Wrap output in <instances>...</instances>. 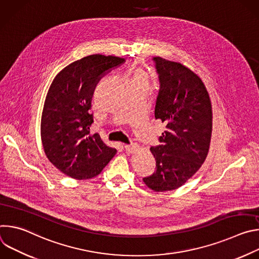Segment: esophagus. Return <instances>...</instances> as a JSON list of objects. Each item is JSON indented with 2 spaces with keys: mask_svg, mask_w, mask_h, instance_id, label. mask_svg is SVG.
<instances>
[{
  "mask_svg": "<svg viewBox=\"0 0 259 259\" xmlns=\"http://www.w3.org/2000/svg\"><path fill=\"white\" fill-rule=\"evenodd\" d=\"M124 149L127 153H134L137 149H138V145L136 143H132V144H125L124 145Z\"/></svg>",
  "mask_w": 259,
  "mask_h": 259,
  "instance_id": "1",
  "label": "esophagus"
}]
</instances>
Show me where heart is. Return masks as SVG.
Returning a JSON list of instances; mask_svg holds the SVG:
<instances>
[{"label": "heart", "instance_id": "obj_1", "mask_svg": "<svg viewBox=\"0 0 259 259\" xmlns=\"http://www.w3.org/2000/svg\"><path fill=\"white\" fill-rule=\"evenodd\" d=\"M130 85L141 86L147 89V87H149V77L143 70H136L131 79Z\"/></svg>", "mask_w": 259, "mask_h": 259}]
</instances>
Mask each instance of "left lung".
<instances>
[{"label": "left lung", "mask_w": 259, "mask_h": 259, "mask_svg": "<svg viewBox=\"0 0 259 259\" xmlns=\"http://www.w3.org/2000/svg\"><path fill=\"white\" fill-rule=\"evenodd\" d=\"M160 89L155 117L166 125L160 144L151 147L156 171L143 178L156 192L172 191L204 163L212 132L209 94L201 79L180 63L153 57Z\"/></svg>", "instance_id": "left-lung-1"}]
</instances>
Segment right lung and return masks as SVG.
I'll use <instances>...</instances> for the list:
<instances>
[{
	"label": "right lung",
	"instance_id": "add662e5",
	"mask_svg": "<svg viewBox=\"0 0 259 259\" xmlns=\"http://www.w3.org/2000/svg\"><path fill=\"white\" fill-rule=\"evenodd\" d=\"M124 58L94 54L64 67L54 78L46 96L41 137L49 161L76 179L98 175L117 150L91 134V101L98 82Z\"/></svg>",
	"mask_w": 259,
	"mask_h": 259
}]
</instances>
